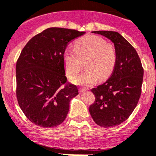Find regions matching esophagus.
Masks as SVG:
<instances>
[{
  "label": "esophagus",
  "instance_id": "obj_1",
  "mask_svg": "<svg viewBox=\"0 0 156 156\" xmlns=\"http://www.w3.org/2000/svg\"><path fill=\"white\" fill-rule=\"evenodd\" d=\"M86 90H87V89H86V88H79L80 93H83V92H85Z\"/></svg>",
  "mask_w": 156,
  "mask_h": 156
}]
</instances>
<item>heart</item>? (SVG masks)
<instances>
[{
    "label": "heart",
    "instance_id": "b5f03b06",
    "mask_svg": "<svg viewBox=\"0 0 156 156\" xmlns=\"http://www.w3.org/2000/svg\"><path fill=\"white\" fill-rule=\"evenodd\" d=\"M74 51L66 49L63 53L65 69L69 78H73L83 68L84 73L73 79L76 84L90 86L99 79H108L112 74L117 61L114 45L102 37L86 35L78 39L73 45Z\"/></svg>",
    "mask_w": 156,
    "mask_h": 156
}]
</instances>
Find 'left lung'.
<instances>
[{
	"label": "left lung",
	"instance_id": "1",
	"mask_svg": "<svg viewBox=\"0 0 156 156\" xmlns=\"http://www.w3.org/2000/svg\"><path fill=\"white\" fill-rule=\"evenodd\" d=\"M114 44L117 61L105 83L91 90L95 101L89 111L97 125L114 127L126 121L137 106L143 83L144 69L134 48L115 31H93Z\"/></svg>",
	"mask_w": 156,
	"mask_h": 156
}]
</instances>
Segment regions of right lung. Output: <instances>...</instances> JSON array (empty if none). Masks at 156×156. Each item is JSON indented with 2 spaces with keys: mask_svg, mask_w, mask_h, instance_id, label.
Returning a JSON list of instances; mask_svg holds the SVG:
<instances>
[{
  "mask_svg": "<svg viewBox=\"0 0 156 156\" xmlns=\"http://www.w3.org/2000/svg\"><path fill=\"white\" fill-rule=\"evenodd\" d=\"M84 34L50 27L22 49L16 63V97L24 115L35 125L53 128L65 120L78 90L67 82L63 53L72 40Z\"/></svg>",
  "mask_w": 156,
  "mask_h": 156,
  "instance_id": "1",
  "label": "right lung"
}]
</instances>
